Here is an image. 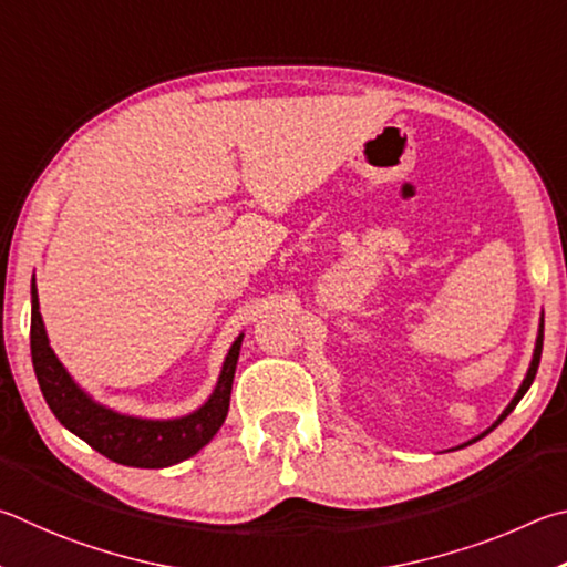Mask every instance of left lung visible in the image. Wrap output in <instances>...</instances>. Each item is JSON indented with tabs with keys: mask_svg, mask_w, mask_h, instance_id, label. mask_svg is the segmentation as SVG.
<instances>
[{
	"mask_svg": "<svg viewBox=\"0 0 567 567\" xmlns=\"http://www.w3.org/2000/svg\"><path fill=\"white\" fill-rule=\"evenodd\" d=\"M241 339L244 336H238L231 349H228L214 393L208 395L202 409L182 415V419H144V415L118 413L84 391L74 381V375L64 369V363L59 361L52 343H49L42 311H39L37 278L32 276V331H29V343H32L37 383L42 389L47 405L56 415V421L66 431H72L76 439L92 445L96 453L106 455L109 461L132 465V468H168V465L192 458L214 439L224 423L218 409H221L226 395L231 393L228 379H234V375L228 373L236 371Z\"/></svg>",
	"mask_w": 567,
	"mask_h": 567,
	"instance_id": "1",
	"label": "left lung"
}]
</instances>
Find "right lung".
Instances as JSON below:
<instances>
[{"label": "right lung", "mask_w": 567, "mask_h": 567, "mask_svg": "<svg viewBox=\"0 0 567 567\" xmlns=\"http://www.w3.org/2000/svg\"><path fill=\"white\" fill-rule=\"evenodd\" d=\"M543 326H545V321H543V313H540V323H538V336H535V349H533V361H530V369H528V373H525V379H523V383H520V389H518V393L513 395V401L508 403V409H505L503 413H501V419L495 421L488 431H483L478 439H473V441H468V443H463V445H458V449H465V445H471V443H475V441H481V439H485V435H488L495 425H498L505 415H508L515 405H518V401L523 399L525 393H528V389H530V383H533V379H535V371H538V363H540V353H543Z\"/></svg>", "instance_id": "right-lung-1"}]
</instances>
